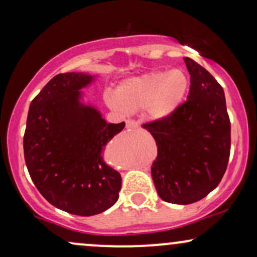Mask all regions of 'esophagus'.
I'll list each match as a JSON object with an SVG mask.
<instances>
[{
  "label": "esophagus",
  "mask_w": 257,
  "mask_h": 257,
  "mask_svg": "<svg viewBox=\"0 0 257 257\" xmlns=\"http://www.w3.org/2000/svg\"><path fill=\"white\" fill-rule=\"evenodd\" d=\"M139 122L135 119H126V128H138Z\"/></svg>",
  "instance_id": "1"
}]
</instances>
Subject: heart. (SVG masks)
Listing matches in <instances>:
<instances>
[{"label": "heart", "instance_id": "b5f03b06", "mask_svg": "<svg viewBox=\"0 0 257 257\" xmlns=\"http://www.w3.org/2000/svg\"><path fill=\"white\" fill-rule=\"evenodd\" d=\"M188 88V78L181 70L153 71L129 78L118 88V98L106 96L113 108L139 110L147 107L153 118H166L179 107Z\"/></svg>", "mask_w": 257, "mask_h": 257}]
</instances>
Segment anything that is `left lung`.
Returning a JSON list of instances; mask_svg holds the SVG:
<instances>
[{
	"label": "left lung",
	"instance_id": "obj_1",
	"mask_svg": "<svg viewBox=\"0 0 257 257\" xmlns=\"http://www.w3.org/2000/svg\"><path fill=\"white\" fill-rule=\"evenodd\" d=\"M184 60L191 75L187 100L166 118L143 126L158 147L151 169L158 196L186 205L220 184L231 152V122L219 82L192 59Z\"/></svg>",
	"mask_w": 257,
	"mask_h": 257
}]
</instances>
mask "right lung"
I'll use <instances>...</instances> for the list:
<instances>
[{
    "label": "right lung",
    "mask_w": 257,
    "mask_h": 257,
    "mask_svg": "<svg viewBox=\"0 0 257 257\" xmlns=\"http://www.w3.org/2000/svg\"><path fill=\"white\" fill-rule=\"evenodd\" d=\"M91 81L87 73L53 77L31 101L24 134L25 163L37 190L52 205L79 216L111 208L122 186L104 151L125 123H107L79 102V89Z\"/></svg>",
    "instance_id": "right-lung-1"
}]
</instances>
